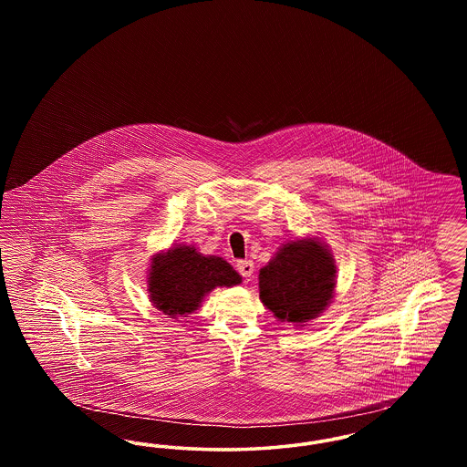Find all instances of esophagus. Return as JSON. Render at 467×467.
I'll return each instance as SVG.
<instances>
[{
    "label": "esophagus",
    "mask_w": 467,
    "mask_h": 467,
    "mask_svg": "<svg viewBox=\"0 0 467 467\" xmlns=\"http://www.w3.org/2000/svg\"><path fill=\"white\" fill-rule=\"evenodd\" d=\"M236 269L238 273L244 276V280H250L254 276V263L252 261H238L236 263Z\"/></svg>",
    "instance_id": "1"
}]
</instances>
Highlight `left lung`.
Instances as JSON below:
<instances>
[{"mask_svg": "<svg viewBox=\"0 0 467 467\" xmlns=\"http://www.w3.org/2000/svg\"><path fill=\"white\" fill-rule=\"evenodd\" d=\"M336 265L326 244L308 238L284 244L259 273V294L273 315L289 324L317 318L331 303Z\"/></svg>", "mask_w": 467, "mask_h": 467, "instance_id": "left-lung-1", "label": "left lung"}]
</instances>
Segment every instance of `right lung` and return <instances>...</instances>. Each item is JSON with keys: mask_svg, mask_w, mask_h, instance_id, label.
Listing matches in <instances>:
<instances>
[{"mask_svg": "<svg viewBox=\"0 0 467 467\" xmlns=\"http://www.w3.org/2000/svg\"><path fill=\"white\" fill-rule=\"evenodd\" d=\"M242 284V276L217 255H202L194 246H175L157 254L149 273V292L157 310L187 317L200 308L202 297L215 287Z\"/></svg>", "mask_w": 467, "mask_h": 467, "instance_id": "right-lung-1", "label": "right lung"}]
</instances>
